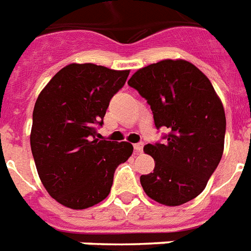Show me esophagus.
<instances>
[{"mask_svg": "<svg viewBox=\"0 0 251 251\" xmlns=\"http://www.w3.org/2000/svg\"><path fill=\"white\" fill-rule=\"evenodd\" d=\"M133 148H135L136 153H142V149H144V144H142V142H138V144H135V145H133Z\"/></svg>", "mask_w": 251, "mask_h": 251, "instance_id": "obj_1", "label": "esophagus"}]
</instances>
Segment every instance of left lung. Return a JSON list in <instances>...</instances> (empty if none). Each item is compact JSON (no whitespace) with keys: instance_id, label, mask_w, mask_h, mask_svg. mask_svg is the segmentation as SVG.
<instances>
[{"instance_id":"obj_1","label":"left lung","mask_w":251,"mask_h":251,"mask_svg":"<svg viewBox=\"0 0 251 251\" xmlns=\"http://www.w3.org/2000/svg\"><path fill=\"white\" fill-rule=\"evenodd\" d=\"M128 85L148 101L155 127L171 131L164 144L144 146L155 167L140 177L142 189L166 206L192 201L203 192L223 155L222 100L207 76L185 59H163L142 67Z\"/></svg>"}]
</instances>
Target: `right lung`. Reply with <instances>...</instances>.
<instances>
[{
    "label": "right lung",
    "instance_id": "add662e5",
    "mask_svg": "<svg viewBox=\"0 0 251 251\" xmlns=\"http://www.w3.org/2000/svg\"><path fill=\"white\" fill-rule=\"evenodd\" d=\"M129 70L71 63L51 77L33 109L31 150L46 192L72 210L103 201L114 172L133 153L127 141L96 138L114 94Z\"/></svg>",
    "mask_w": 251,
    "mask_h": 251
}]
</instances>
